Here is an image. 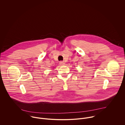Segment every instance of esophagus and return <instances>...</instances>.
<instances>
[{
    "instance_id": "34e87169",
    "label": "esophagus",
    "mask_w": 125,
    "mask_h": 125,
    "mask_svg": "<svg viewBox=\"0 0 125 125\" xmlns=\"http://www.w3.org/2000/svg\"><path fill=\"white\" fill-rule=\"evenodd\" d=\"M59 63H60V64L61 65H64L65 64L64 62H62V61H61V62H60Z\"/></svg>"
}]
</instances>
